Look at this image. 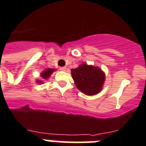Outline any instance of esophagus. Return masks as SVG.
Masks as SVG:
<instances>
[{"label": "esophagus", "instance_id": "esophagus-1", "mask_svg": "<svg viewBox=\"0 0 146 146\" xmlns=\"http://www.w3.org/2000/svg\"><path fill=\"white\" fill-rule=\"evenodd\" d=\"M60 70H61V71H66V66L60 67Z\"/></svg>", "mask_w": 146, "mask_h": 146}]
</instances>
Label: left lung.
<instances>
[{"instance_id":"1","label":"left lung","mask_w":146,"mask_h":146,"mask_svg":"<svg viewBox=\"0 0 146 146\" xmlns=\"http://www.w3.org/2000/svg\"><path fill=\"white\" fill-rule=\"evenodd\" d=\"M71 71L74 84L81 92L93 96L102 91L105 74L99 67L84 63Z\"/></svg>"}]
</instances>
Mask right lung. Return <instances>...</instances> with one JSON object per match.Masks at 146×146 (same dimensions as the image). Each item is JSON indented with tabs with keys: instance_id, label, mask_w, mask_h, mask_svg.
<instances>
[{
	"instance_id": "obj_1",
	"label": "right lung",
	"mask_w": 146,
	"mask_h": 146,
	"mask_svg": "<svg viewBox=\"0 0 146 146\" xmlns=\"http://www.w3.org/2000/svg\"><path fill=\"white\" fill-rule=\"evenodd\" d=\"M55 69H50V68H47V69H45L44 71L41 73V77H42L43 80H47L49 77H50V75L52 74V72H55ZM37 83L38 84H42L43 83V81L42 80H36Z\"/></svg>"
}]
</instances>
